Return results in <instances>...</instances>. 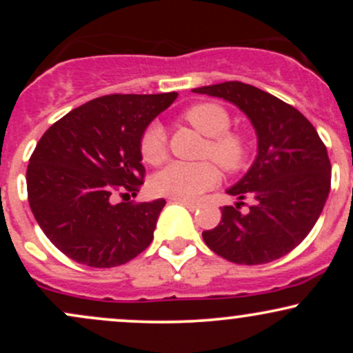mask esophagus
<instances>
[{"instance_id": "esophagus-1", "label": "esophagus", "mask_w": 353, "mask_h": 353, "mask_svg": "<svg viewBox=\"0 0 353 353\" xmlns=\"http://www.w3.org/2000/svg\"><path fill=\"white\" fill-rule=\"evenodd\" d=\"M174 202H177V204L184 205V208H188L189 210H196L199 208V204H196V202H189V201H181V199H172Z\"/></svg>"}]
</instances>
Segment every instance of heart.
<instances>
[{
    "label": "heart",
    "mask_w": 353,
    "mask_h": 353,
    "mask_svg": "<svg viewBox=\"0 0 353 353\" xmlns=\"http://www.w3.org/2000/svg\"><path fill=\"white\" fill-rule=\"evenodd\" d=\"M194 129L209 137L204 145V157H212L225 171H237L245 163L249 145L245 137L229 131L230 117L224 108L214 103H201L188 108L182 114ZM141 154L149 164H157L165 156V132L163 125L152 123L141 137ZM221 179L216 164H188L174 161L154 174L151 189L159 196L181 201L199 199L205 190L212 189Z\"/></svg>",
    "instance_id": "1"
}]
</instances>
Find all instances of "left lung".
<instances>
[{"mask_svg": "<svg viewBox=\"0 0 353 353\" xmlns=\"http://www.w3.org/2000/svg\"><path fill=\"white\" fill-rule=\"evenodd\" d=\"M221 98L249 117L257 136L252 165L225 192L236 208L224 205L217 228L204 230L210 250L236 264L257 265L295 249L315 225L330 192V161L315 128L302 112L262 89L225 81L192 89ZM254 204L242 214L240 201Z\"/></svg>", "mask_w": 353, "mask_h": 353, "instance_id": "1", "label": "left lung"}]
</instances>
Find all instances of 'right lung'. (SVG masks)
Here are the masks:
<instances>
[{"label": "right lung", "instance_id": "add662e5", "mask_svg": "<svg viewBox=\"0 0 353 353\" xmlns=\"http://www.w3.org/2000/svg\"><path fill=\"white\" fill-rule=\"evenodd\" d=\"M177 92L111 94L72 109L44 132L26 171L36 222L79 264L123 265L152 242L164 199L119 202L143 184L141 137ZM129 196V194H124Z\"/></svg>", "mask_w": 353, "mask_h": 353}]
</instances>
